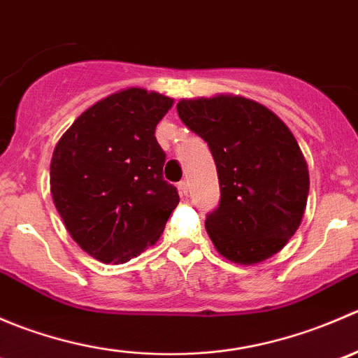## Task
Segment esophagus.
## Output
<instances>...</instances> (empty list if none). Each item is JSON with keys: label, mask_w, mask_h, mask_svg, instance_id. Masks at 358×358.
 I'll use <instances>...</instances> for the list:
<instances>
[{"label": "esophagus", "mask_w": 358, "mask_h": 358, "mask_svg": "<svg viewBox=\"0 0 358 358\" xmlns=\"http://www.w3.org/2000/svg\"><path fill=\"white\" fill-rule=\"evenodd\" d=\"M178 192H180V196H182V197L189 196V182H185V180H183V182H180L178 183Z\"/></svg>", "instance_id": "obj_1"}]
</instances>
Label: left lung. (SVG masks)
<instances>
[{"label": "left lung", "mask_w": 358, "mask_h": 358, "mask_svg": "<svg viewBox=\"0 0 358 358\" xmlns=\"http://www.w3.org/2000/svg\"><path fill=\"white\" fill-rule=\"evenodd\" d=\"M176 110L216 162L222 199L206 220L216 251L239 265L272 258L301 225L310 190L291 129L265 106L232 93L182 99Z\"/></svg>", "instance_id": "obj_1"}]
</instances>
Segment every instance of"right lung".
<instances>
[{
	"label": "right lung",
	"mask_w": 358,
	"mask_h": 358,
	"mask_svg": "<svg viewBox=\"0 0 358 358\" xmlns=\"http://www.w3.org/2000/svg\"><path fill=\"white\" fill-rule=\"evenodd\" d=\"M173 99L119 90L76 117L50 164V192L69 236L102 263H126L159 241L178 192L162 178L157 122Z\"/></svg>",
	"instance_id": "right-lung-1"
}]
</instances>
